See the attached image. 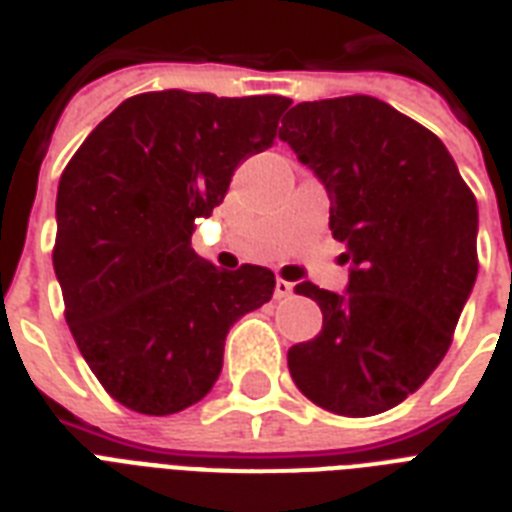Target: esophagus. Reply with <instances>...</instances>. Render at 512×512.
I'll list each match as a JSON object with an SVG mask.
<instances>
[{"label":"esophagus","mask_w":512,"mask_h":512,"mask_svg":"<svg viewBox=\"0 0 512 512\" xmlns=\"http://www.w3.org/2000/svg\"><path fill=\"white\" fill-rule=\"evenodd\" d=\"M292 292H295V284H292V281L276 279V297H279V300L289 297V295H292Z\"/></svg>","instance_id":"esophagus-1"}]
</instances>
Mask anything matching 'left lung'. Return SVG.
<instances>
[{"mask_svg": "<svg viewBox=\"0 0 512 512\" xmlns=\"http://www.w3.org/2000/svg\"><path fill=\"white\" fill-rule=\"evenodd\" d=\"M279 138L327 185L353 263L345 295L295 287L324 327L289 348V374L327 412H388L452 345L478 273L476 196L433 132L369 95L297 103Z\"/></svg>", "mask_w": 512, "mask_h": 512, "instance_id": "1", "label": "left lung"}]
</instances>
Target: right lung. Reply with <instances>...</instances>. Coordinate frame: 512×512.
Masks as SVG:
<instances>
[{
	"label": "right lung",
	"instance_id": "1",
	"mask_svg": "<svg viewBox=\"0 0 512 512\" xmlns=\"http://www.w3.org/2000/svg\"><path fill=\"white\" fill-rule=\"evenodd\" d=\"M289 98L132 95L87 135L60 175L52 265L66 321L106 393L140 414L207 396L233 321L268 303L260 265L220 271L191 247L196 217L233 170L276 138Z\"/></svg>",
	"mask_w": 512,
	"mask_h": 512
}]
</instances>
